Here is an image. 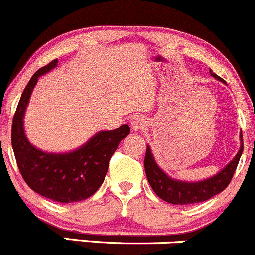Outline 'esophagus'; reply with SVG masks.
<instances>
[{"instance_id": "obj_1", "label": "esophagus", "mask_w": 255, "mask_h": 255, "mask_svg": "<svg viewBox=\"0 0 255 255\" xmlns=\"http://www.w3.org/2000/svg\"><path fill=\"white\" fill-rule=\"evenodd\" d=\"M145 125H146V120L143 119V117H140V115L132 118L130 122V127L132 131H140L141 128H145Z\"/></svg>"}]
</instances>
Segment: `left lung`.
<instances>
[{
    "mask_svg": "<svg viewBox=\"0 0 255 255\" xmlns=\"http://www.w3.org/2000/svg\"><path fill=\"white\" fill-rule=\"evenodd\" d=\"M210 73H211L214 78L226 83L221 77L212 73L211 70H210ZM240 141V149H238L235 158L227 166L222 168L214 177H210L204 180H198V182H186V180L174 179V178L169 177L157 164L153 153L151 151V147L147 145L145 156V170L149 185L152 186L154 193L162 200L167 201L169 204H174V205H189V204H196L209 200L212 196L224 191L227 188V185L230 184L243 152L242 132H241Z\"/></svg>",
    "mask_w": 255,
    "mask_h": 255,
    "instance_id": "1",
    "label": "left lung"
}]
</instances>
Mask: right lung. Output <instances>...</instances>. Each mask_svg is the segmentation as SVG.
I'll use <instances>...</instances> for the list:
<instances>
[{"label":"right lung","instance_id":"right-lung-1","mask_svg":"<svg viewBox=\"0 0 255 255\" xmlns=\"http://www.w3.org/2000/svg\"><path fill=\"white\" fill-rule=\"evenodd\" d=\"M57 59L31 76L23 91L12 124V147L18 168L31 190L57 203H77L93 195L104 182L109 159L130 133L128 124L99 131L70 152H48L31 145L24 130L25 110L39 77L57 66Z\"/></svg>","mask_w":255,"mask_h":255}]
</instances>
